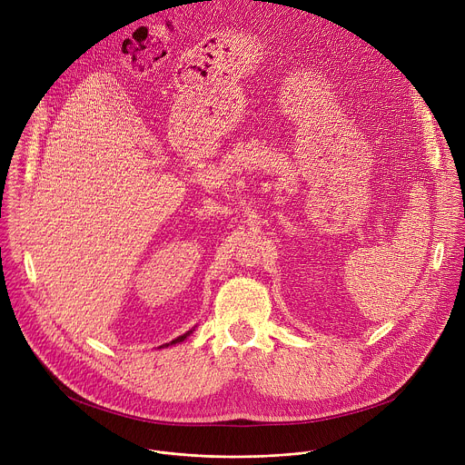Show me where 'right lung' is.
I'll use <instances>...</instances> for the list:
<instances>
[{"label":"right lung","mask_w":465,"mask_h":465,"mask_svg":"<svg viewBox=\"0 0 465 465\" xmlns=\"http://www.w3.org/2000/svg\"><path fill=\"white\" fill-rule=\"evenodd\" d=\"M193 331H194V329H191V331H187V333H183V335H182V337H178V339H174V341H173V342H171V344H178V342H183V341H185V339H187V337H189V335H191V333H193ZM165 346H169V344H165Z\"/></svg>","instance_id":"right-lung-1"}]
</instances>
